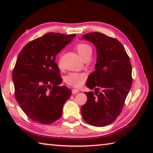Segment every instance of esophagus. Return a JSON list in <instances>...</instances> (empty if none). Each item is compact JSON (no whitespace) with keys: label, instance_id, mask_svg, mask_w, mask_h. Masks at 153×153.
<instances>
[{"label":"esophagus","instance_id":"esophagus-1","mask_svg":"<svg viewBox=\"0 0 153 153\" xmlns=\"http://www.w3.org/2000/svg\"><path fill=\"white\" fill-rule=\"evenodd\" d=\"M79 90H77V89H75V88H74V89H72V90H71V92H72V93H73L74 94H76V93H77V92H79Z\"/></svg>","mask_w":153,"mask_h":153}]
</instances>
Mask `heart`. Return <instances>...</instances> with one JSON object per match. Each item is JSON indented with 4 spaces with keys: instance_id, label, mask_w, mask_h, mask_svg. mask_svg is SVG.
Masks as SVG:
<instances>
[{
    "instance_id": "b5f03b06",
    "label": "heart",
    "mask_w": 153,
    "mask_h": 153,
    "mask_svg": "<svg viewBox=\"0 0 153 153\" xmlns=\"http://www.w3.org/2000/svg\"><path fill=\"white\" fill-rule=\"evenodd\" d=\"M76 49L79 55L84 59L88 56H91L92 48L86 43H79L76 46ZM86 76L82 73H70L65 78L67 84L74 87H80L84 84Z\"/></svg>"
}]
</instances>
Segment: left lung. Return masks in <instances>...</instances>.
I'll list each match as a JSON object with an SVG mask.
<instances>
[{
  "label": "left lung",
  "mask_w": 153,
  "mask_h": 153,
  "mask_svg": "<svg viewBox=\"0 0 153 153\" xmlns=\"http://www.w3.org/2000/svg\"><path fill=\"white\" fill-rule=\"evenodd\" d=\"M82 39L92 42L97 52L95 71L86 82L95 94L85 92L88 100L81 107L82 116L90 125L103 127L113 123L122 111L132 84L131 65L125 48L116 38L91 32Z\"/></svg>",
  "instance_id": "1"
}]
</instances>
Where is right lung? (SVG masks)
<instances>
[{
	"instance_id": "right-lung-1",
	"label": "right lung",
	"mask_w": 153,
	"mask_h": 153,
	"mask_svg": "<svg viewBox=\"0 0 153 153\" xmlns=\"http://www.w3.org/2000/svg\"><path fill=\"white\" fill-rule=\"evenodd\" d=\"M76 34L50 32L30 41L17 56L13 71L15 97L28 117L51 124L62 115L63 105L71 94L55 62L57 54Z\"/></svg>"
}]
</instances>
